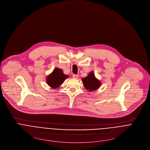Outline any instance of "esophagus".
I'll list each match as a JSON object with an SVG mask.
<instances>
[{
    "instance_id": "34e87169",
    "label": "esophagus",
    "mask_w": 150,
    "mask_h": 150,
    "mask_svg": "<svg viewBox=\"0 0 150 150\" xmlns=\"http://www.w3.org/2000/svg\"><path fill=\"white\" fill-rule=\"evenodd\" d=\"M73 77L74 79H78L79 78V75L77 74H73Z\"/></svg>"
}]
</instances>
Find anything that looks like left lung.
Masks as SVG:
<instances>
[{
    "label": "left lung",
    "mask_w": 150,
    "mask_h": 150,
    "mask_svg": "<svg viewBox=\"0 0 150 150\" xmlns=\"http://www.w3.org/2000/svg\"><path fill=\"white\" fill-rule=\"evenodd\" d=\"M82 82L85 88L89 91L98 89L101 85V83L97 79L93 72H91L86 77L82 78Z\"/></svg>",
    "instance_id": "1"
}]
</instances>
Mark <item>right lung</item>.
<instances>
[{
  "label": "right lung",
  "instance_id": "1",
  "mask_svg": "<svg viewBox=\"0 0 150 150\" xmlns=\"http://www.w3.org/2000/svg\"><path fill=\"white\" fill-rule=\"evenodd\" d=\"M69 77V76L64 74L63 71L58 68L55 69L52 73L46 77L47 84L53 89L58 88L63 83L64 80Z\"/></svg>",
  "mask_w": 150,
  "mask_h": 150
}]
</instances>
